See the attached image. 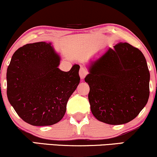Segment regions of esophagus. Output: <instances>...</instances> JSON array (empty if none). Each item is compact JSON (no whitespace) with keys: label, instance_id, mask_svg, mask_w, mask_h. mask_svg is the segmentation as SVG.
Listing matches in <instances>:
<instances>
[{"label":"esophagus","instance_id":"1","mask_svg":"<svg viewBox=\"0 0 157 157\" xmlns=\"http://www.w3.org/2000/svg\"><path fill=\"white\" fill-rule=\"evenodd\" d=\"M88 70H87L86 69L84 68V67H81L80 69V77L81 79H84L85 76H86L87 75H88Z\"/></svg>","mask_w":157,"mask_h":157}]
</instances>
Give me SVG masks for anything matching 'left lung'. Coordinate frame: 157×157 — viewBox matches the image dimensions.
Here are the masks:
<instances>
[{
    "label": "left lung",
    "instance_id": "left-lung-1",
    "mask_svg": "<svg viewBox=\"0 0 157 157\" xmlns=\"http://www.w3.org/2000/svg\"><path fill=\"white\" fill-rule=\"evenodd\" d=\"M149 80L147 63L139 49L128 43L109 48L91 62L85 78L93 116L115 125L130 122L147 104Z\"/></svg>",
    "mask_w": 157,
    "mask_h": 157
}]
</instances>
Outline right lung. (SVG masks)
I'll list each match as a JSON object with an SVG mask.
<instances>
[{"label":"right lung","instance_id":"add662e5","mask_svg":"<svg viewBox=\"0 0 157 157\" xmlns=\"http://www.w3.org/2000/svg\"><path fill=\"white\" fill-rule=\"evenodd\" d=\"M51 45H23L13 53L7 69L9 101L25 122L34 126L59 122L80 80L78 64L69 72L58 68L61 58Z\"/></svg>","mask_w":157,"mask_h":157}]
</instances>
